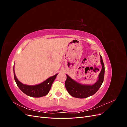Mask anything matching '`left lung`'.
Returning a JSON list of instances; mask_svg holds the SVG:
<instances>
[{"label":"left lung","mask_w":127,"mask_h":127,"mask_svg":"<svg viewBox=\"0 0 127 127\" xmlns=\"http://www.w3.org/2000/svg\"><path fill=\"white\" fill-rule=\"evenodd\" d=\"M101 64H102V69L98 75L97 81L92 85H84L77 82L74 79L71 78L68 75H67V79L65 82V87L68 93L72 96L84 98L94 95L96 93L100 87L104 80V64L102 56L100 55Z\"/></svg>","instance_id":"8db88e82"}]
</instances>
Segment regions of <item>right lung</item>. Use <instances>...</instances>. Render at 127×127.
<instances>
[{
	"label": "right lung",
	"instance_id": "1",
	"mask_svg": "<svg viewBox=\"0 0 127 127\" xmlns=\"http://www.w3.org/2000/svg\"><path fill=\"white\" fill-rule=\"evenodd\" d=\"M57 74L53 76L48 78L45 81L41 84H37L36 85H28L22 84L16 78L14 72V76L15 81L16 82L17 86L19 88L29 96L34 97H40L47 95L51 89L52 84L56 79Z\"/></svg>",
	"mask_w": 127,
	"mask_h": 127
}]
</instances>
